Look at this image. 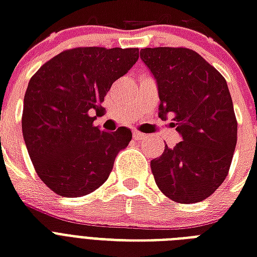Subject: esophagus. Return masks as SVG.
<instances>
[{"instance_id":"obj_1","label":"esophagus","mask_w":257,"mask_h":257,"mask_svg":"<svg viewBox=\"0 0 257 257\" xmlns=\"http://www.w3.org/2000/svg\"><path fill=\"white\" fill-rule=\"evenodd\" d=\"M133 137H135V139H143V137H144V133L139 132V131H133Z\"/></svg>"}]
</instances>
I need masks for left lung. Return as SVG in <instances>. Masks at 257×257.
Returning <instances> with one entry per match:
<instances>
[{
  "instance_id": "left-lung-1",
  "label": "left lung",
  "mask_w": 257,
  "mask_h": 257,
  "mask_svg": "<svg viewBox=\"0 0 257 257\" xmlns=\"http://www.w3.org/2000/svg\"><path fill=\"white\" fill-rule=\"evenodd\" d=\"M159 86L160 117L173 114L183 141L151 161L157 187L176 203H199L227 177L237 143L231 93L219 70L188 48H145Z\"/></svg>"
}]
</instances>
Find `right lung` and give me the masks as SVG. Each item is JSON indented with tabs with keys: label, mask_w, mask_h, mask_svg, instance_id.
I'll list each match as a JSON object with an SVG mask.
<instances>
[{
	"label": "right lung",
	"mask_w": 257,
	"mask_h": 257,
	"mask_svg": "<svg viewBox=\"0 0 257 257\" xmlns=\"http://www.w3.org/2000/svg\"><path fill=\"white\" fill-rule=\"evenodd\" d=\"M139 60L137 48L81 46L61 52L32 76L22 110V135L38 177L50 191L80 197L108 180L131 129L104 132L93 113L112 84Z\"/></svg>",
	"instance_id": "add662e5"
}]
</instances>
